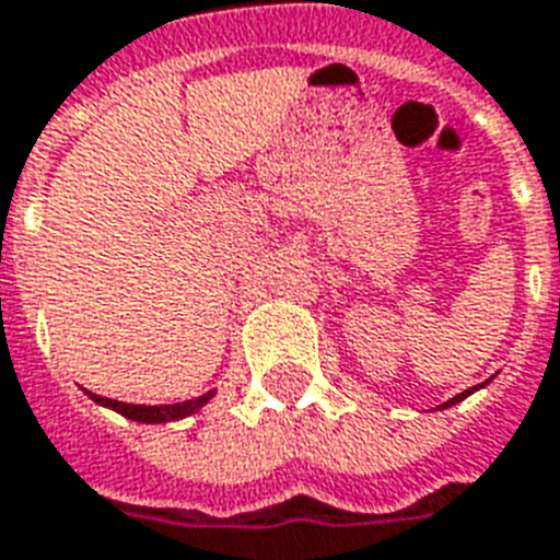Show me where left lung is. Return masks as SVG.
Wrapping results in <instances>:
<instances>
[{
    "label": "left lung",
    "instance_id": "1",
    "mask_svg": "<svg viewBox=\"0 0 560 560\" xmlns=\"http://www.w3.org/2000/svg\"><path fill=\"white\" fill-rule=\"evenodd\" d=\"M474 392H476V388H467V392L456 394V397H453V400H446V402H444V406H441V409H446V406H453V402H458V400H465L467 394H474Z\"/></svg>",
    "mask_w": 560,
    "mask_h": 560
}]
</instances>
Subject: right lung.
Segmentation results:
<instances>
[{
    "label": "right lung",
    "instance_id": "add662e5",
    "mask_svg": "<svg viewBox=\"0 0 560 560\" xmlns=\"http://www.w3.org/2000/svg\"><path fill=\"white\" fill-rule=\"evenodd\" d=\"M90 394V392H86ZM95 402H102L107 409L119 411L125 418L140 420V423H168V420H180L186 415H195V411L201 409L203 402L210 400V394H203V397H195V400H184V402H172V406H133V402H122V400H110V397H98V394H90Z\"/></svg>",
    "mask_w": 560,
    "mask_h": 560
}]
</instances>
